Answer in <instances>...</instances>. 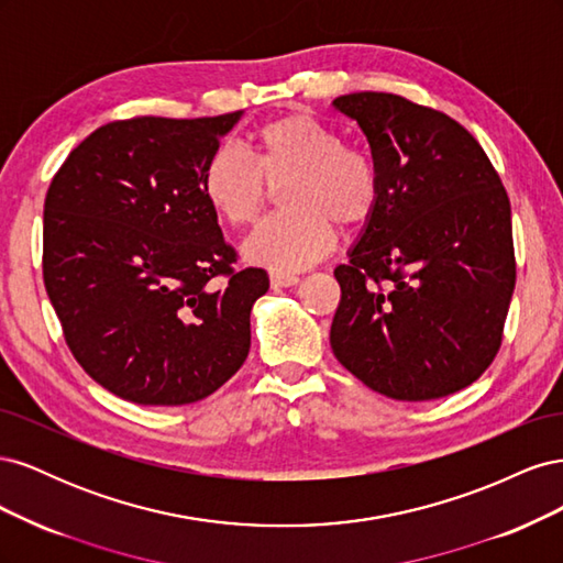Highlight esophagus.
Instances as JSON below:
<instances>
[{"mask_svg":"<svg viewBox=\"0 0 563 563\" xmlns=\"http://www.w3.org/2000/svg\"><path fill=\"white\" fill-rule=\"evenodd\" d=\"M269 282L275 288H286V286H294L300 282L298 275H294V272H282V269H272L269 272Z\"/></svg>","mask_w":563,"mask_h":563,"instance_id":"obj_1","label":"esophagus"}]
</instances>
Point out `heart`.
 I'll return each instance as SVG.
<instances>
[{
    "label": "heart",
    "instance_id": "obj_1",
    "mask_svg": "<svg viewBox=\"0 0 563 563\" xmlns=\"http://www.w3.org/2000/svg\"><path fill=\"white\" fill-rule=\"evenodd\" d=\"M249 157L220 147L203 164L201 195L232 228L261 218L269 190H282L284 213L267 218L246 244V258L272 269L317 263L335 244V225L362 228L376 213L383 180L376 157L350 145L335 126L310 112H288L261 124Z\"/></svg>",
    "mask_w": 563,
    "mask_h": 563
}]
</instances>
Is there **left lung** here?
Instances as JSON below:
<instances>
[{"label":"left lung","instance_id":"obj_1","mask_svg":"<svg viewBox=\"0 0 563 563\" xmlns=\"http://www.w3.org/2000/svg\"><path fill=\"white\" fill-rule=\"evenodd\" d=\"M364 131L383 195L335 267V360L378 395L449 397L496 360L515 294L512 209L474 135L397 93L333 100Z\"/></svg>","mask_w":563,"mask_h":563}]
</instances>
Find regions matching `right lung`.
<instances>
[{"label": "right lung", "instance_id": "obj_1", "mask_svg": "<svg viewBox=\"0 0 563 563\" xmlns=\"http://www.w3.org/2000/svg\"><path fill=\"white\" fill-rule=\"evenodd\" d=\"M242 112L133 117L96 129L48 185L42 272L65 343L112 395L192 404L246 362L261 267L236 269L201 195Z\"/></svg>", "mask_w": 563, "mask_h": 563}]
</instances>
